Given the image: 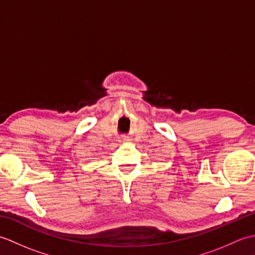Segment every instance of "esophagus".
Wrapping results in <instances>:
<instances>
[{
  "label": "esophagus",
  "instance_id": "1",
  "mask_svg": "<svg viewBox=\"0 0 255 255\" xmlns=\"http://www.w3.org/2000/svg\"><path fill=\"white\" fill-rule=\"evenodd\" d=\"M130 137H128V136H124V137H122V139L119 140V142H123V143H125V142H129L130 141Z\"/></svg>",
  "mask_w": 255,
  "mask_h": 255
}]
</instances>
